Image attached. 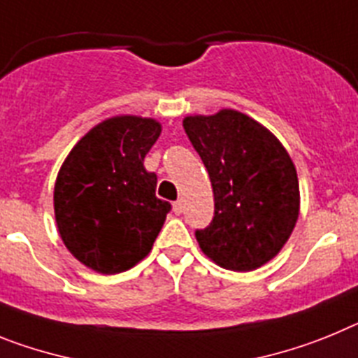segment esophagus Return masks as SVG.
Segmentation results:
<instances>
[{"label": "esophagus", "instance_id": "esophagus-1", "mask_svg": "<svg viewBox=\"0 0 358 358\" xmlns=\"http://www.w3.org/2000/svg\"><path fill=\"white\" fill-rule=\"evenodd\" d=\"M173 213L175 214H182L183 213V205H182V201H175V203H173Z\"/></svg>", "mask_w": 358, "mask_h": 358}]
</instances>
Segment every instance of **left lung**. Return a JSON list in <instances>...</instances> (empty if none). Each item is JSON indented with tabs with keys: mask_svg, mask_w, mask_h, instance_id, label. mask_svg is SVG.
I'll list each match as a JSON object with an SVG mask.
<instances>
[{
	"mask_svg": "<svg viewBox=\"0 0 358 358\" xmlns=\"http://www.w3.org/2000/svg\"><path fill=\"white\" fill-rule=\"evenodd\" d=\"M192 148L209 173L214 217L198 229L207 257L234 272H250L282 248L299 217L297 171L281 142L236 110L183 119Z\"/></svg>",
	"mask_w": 358,
	"mask_h": 358,
	"instance_id": "1",
	"label": "left lung"
}]
</instances>
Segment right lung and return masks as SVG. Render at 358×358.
I'll list each match as a JSON object with an SVG mask.
<instances>
[{"label":"right lung","mask_w":358,"mask_h":358,"mask_svg":"<svg viewBox=\"0 0 358 358\" xmlns=\"http://www.w3.org/2000/svg\"><path fill=\"white\" fill-rule=\"evenodd\" d=\"M160 122L133 115L90 129L59 169L54 209L59 234L95 272L120 273L144 259L171 210L157 198V175L144 158Z\"/></svg>","instance_id":"right-lung-1"}]
</instances>
